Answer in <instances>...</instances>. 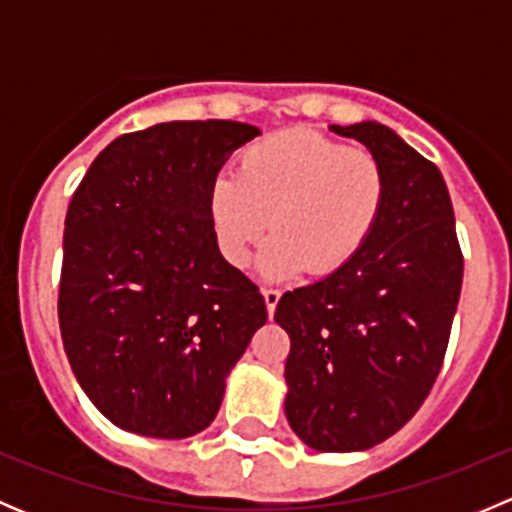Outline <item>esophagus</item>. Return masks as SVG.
Wrapping results in <instances>:
<instances>
[{"mask_svg": "<svg viewBox=\"0 0 512 512\" xmlns=\"http://www.w3.org/2000/svg\"><path fill=\"white\" fill-rule=\"evenodd\" d=\"M262 294H265V304H267V314H275V307H277V302H280V297H282V292L280 289H262Z\"/></svg>", "mask_w": 512, "mask_h": 512, "instance_id": "esophagus-1", "label": "esophagus"}]
</instances>
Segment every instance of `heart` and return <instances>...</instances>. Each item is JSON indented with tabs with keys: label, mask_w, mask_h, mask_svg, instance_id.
I'll list each match as a JSON object with an SVG mask.
<instances>
[{
	"label": "heart",
	"mask_w": 512,
	"mask_h": 512,
	"mask_svg": "<svg viewBox=\"0 0 512 512\" xmlns=\"http://www.w3.org/2000/svg\"><path fill=\"white\" fill-rule=\"evenodd\" d=\"M386 198L389 178L374 153L289 128L247 146L235 178L220 175L210 185L208 208L220 252L235 267L252 260L270 220L260 270L287 280L347 267L374 235Z\"/></svg>",
	"instance_id": "heart-1"
}]
</instances>
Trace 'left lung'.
<instances>
[{"label":"left lung","mask_w":512,"mask_h":512,"mask_svg":"<svg viewBox=\"0 0 512 512\" xmlns=\"http://www.w3.org/2000/svg\"><path fill=\"white\" fill-rule=\"evenodd\" d=\"M364 143L389 178L384 215L334 275L285 292V414L322 453L366 451L394 436L431 391L463 282L451 195L441 170L389 126H329Z\"/></svg>","instance_id":"1"}]
</instances>
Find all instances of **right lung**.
Segmentation results:
<instances>
[{"label":"right lung","instance_id":"1","mask_svg":"<svg viewBox=\"0 0 512 512\" xmlns=\"http://www.w3.org/2000/svg\"><path fill=\"white\" fill-rule=\"evenodd\" d=\"M260 136L240 121H170L98 153L64 227L59 327L76 381L123 431L188 438L267 322L255 282L220 255L208 195Z\"/></svg>","mask_w":512,"mask_h":512}]
</instances>
